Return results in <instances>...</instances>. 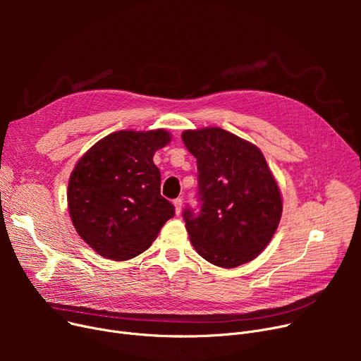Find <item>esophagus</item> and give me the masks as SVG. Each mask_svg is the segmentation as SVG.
I'll return each mask as SVG.
<instances>
[{
  "label": "esophagus",
  "mask_w": 361,
  "mask_h": 361,
  "mask_svg": "<svg viewBox=\"0 0 361 361\" xmlns=\"http://www.w3.org/2000/svg\"><path fill=\"white\" fill-rule=\"evenodd\" d=\"M173 203H174V207H176V214L178 215V214L181 212V206H183V200H181V199H176V200H174Z\"/></svg>",
  "instance_id": "34e87169"
}]
</instances>
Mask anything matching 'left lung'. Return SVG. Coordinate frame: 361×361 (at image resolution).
I'll list each match as a JSON object with an SVG mask.
<instances>
[{"mask_svg":"<svg viewBox=\"0 0 361 361\" xmlns=\"http://www.w3.org/2000/svg\"><path fill=\"white\" fill-rule=\"evenodd\" d=\"M181 139L197 159L200 211L183 214L195 250L221 268L259 256L282 214L279 187L257 146L219 127L185 130Z\"/></svg>","mask_w":361,"mask_h":361,"instance_id":"obj_1","label":"left lung"}]
</instances>
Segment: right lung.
Returning <instances> with one entry per match:
<instances>
[{"mask_svg": "<svg viewBox=\"0 0 361 361\" xmlns=\"http://www.w3.org/2000/svg\"><path fill=\"white\" fill-rule=\"evenodd\" d=\"M168 131L121 130L94 143L68 180V212L75 231L98 255L127 260L143 253L174 216L161 196L154 155Z\"/></svg>", "mask_w": 361, "mask_h": 361, "instance_id": "add662e5", "label": "right lung"}]
</instances>
